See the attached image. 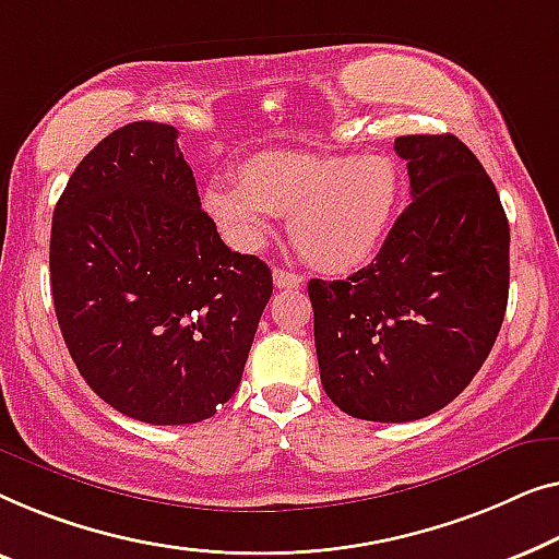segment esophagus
Segmentation results:
<instances>
[{
	"instance_id": "34e87169",
	"label": "esophagus",
	"mask_w": 559,
	"mask_h": 559,
	"mask_svg": "<svg viewBox=\"0 0 559 559\" xmlns=\"http://www.w3.org/2000/svg\"><path fill=\"white\" fill-rule=\"evenodd\" d=\"M273 283H276L278 288H298L304 283V278L298 276V273L276 269V271H273Z\"/></svg>"
}]
</instances>
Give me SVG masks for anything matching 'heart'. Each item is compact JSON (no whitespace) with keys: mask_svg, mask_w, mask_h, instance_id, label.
<instances>
[{"mask_svg":"<svg viewBox=\"0 0 559 559\" xmlns=\"http://www.w3.org/2000/svg\"><path fill=\"white\" fill-rule=\"evenodd\" d=\"M405 179L388 154L261 152L238 167V185H210L204 210L233 246L253 250L273 215H290V238L311 265L349 273L365 265L395 223Z\"/></svg>","mask_w":559,"mask_h":559,"instance_id":"heart-1","label":"heart"}]
</instances>
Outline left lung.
Segmentation results:
<instances>
[{
    "label": "left lung",
    "instance_id": "obj_1",
    "mask_svg": "<svg viewBox=\"0 0 559 559\" xmlns=\"http://www.w3.org/2000/svg\"><path fill=\"white\" fill-rule=\"evenodd\" d=\"M413 202L367 269L309 281L319 372L352 418L411 423L459 397L489 357L509 298V223L453 133L397 136Z\"/></svg>",
    "mask_w": 559,
    "mask_h": 559
}]
</instances>
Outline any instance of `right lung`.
Wrapping results in <instances>:
<instances>
[{"instance_id": "1", "label": "right lung", "mask_w": 559, "mask_h": 559, "mask_svg": "<svg viewBox=\"0 0 559 559\" xmlns=\"http://www.w3.org/2000/svg\"><path fill=\"white\" fill-rule=\"evenodd\" d=\"M50 286L91 390L133 420L187 426L238 390L273 276L219 238L175 126L133 121L83 156L55 204Z\"/></svg>"}]
</instances>
